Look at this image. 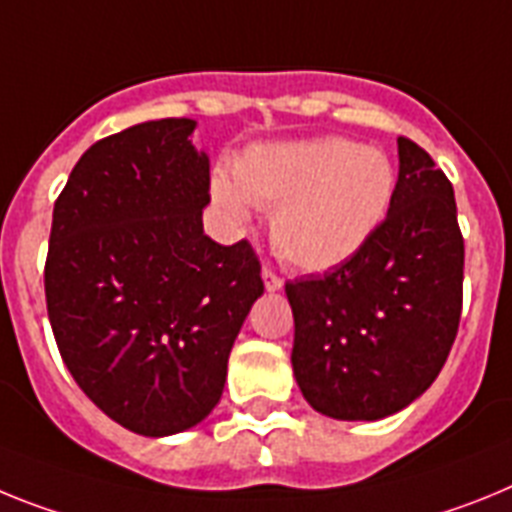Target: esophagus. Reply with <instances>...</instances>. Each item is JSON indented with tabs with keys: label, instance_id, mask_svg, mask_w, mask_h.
I'll use <instances>...</instances> for the list:
<instances>
[{
	"label": "esophagus",
	"instance_id": "obj_1",
	"mask_svg": "<svg viewBox=\"0 0 512 512\" xmlns=\"http://www.w3.org/2000/svg\"><path fill=\"white\" fill-rule=\"evenodd\" d=\"M262 281H265V288H268V291H278V288H283V278L275 273L273 268H262Z\"/></svg>",
	"mask_w": 512,
	"mask_h": 512
}]
</instances>
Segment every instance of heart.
Returning <instances> with one entry per match:
<instances>
[{
  "mask_svg": "<svg viewBox=\"0 0 512 512\" xmlns=\"http://www.w3.org/2000/svg\"><path fill=\"white\" fill-rule=\"evenodd\" d=\"M234 181L216 177V201L239 221L250 219V203L275 208V250L301 270L350 260L394 198V167L384 151L335 136L250 149L234 164Z\"/></svg>",
  "mask_w": 512,
  "mask_h": 512,
  "instance_id": "obj_1",
  "label": "heart"
}]
</instances>
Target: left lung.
I'll return each mask as SVG.
<instances>
[{"mask_svg":"<svg viewBox=\"0 0 512 512\" xmlns=\"http://www.w3.org/2000/svg\"><path fill=\"white\" fill-rule=\"evenodd\" d=\"M389 213L350 260L286 283L293 376L335 420H381L428 389L459 332L464 237L453 185L399 136Z\"/></svg>","mask_w":512,"mask_h":512,"instance_id":"obj_1","label":"left lung"}]
</instances>
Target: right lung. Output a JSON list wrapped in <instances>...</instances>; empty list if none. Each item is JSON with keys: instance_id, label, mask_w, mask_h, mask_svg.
I'll return each instance as SVG.
<instances>
[{"instance_id": "add662e5", "label": "right lung", "mask_w": 512, "mask_h": 512, "mask_svg": "<svg viewBox=\"0 0 512 512\" xmlns=\"http://www.w3.org/2000/svg\"><path fill=\"white\" fill-rule=\"evenodd\" d=\"M195 121L164 118L100 139L53 206L51 330L79 389L149 438L219 404L231 345L265 286L247 239L203 234L211 170Z\"/></svg>"}]
</instances>
